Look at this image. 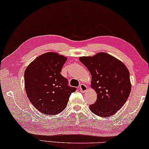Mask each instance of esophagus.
Masks as SVG:
<instances>
[{
  "mask_svg": "<svg viewBox=\"0 0 149 149\" xmlns=\"http://www.w3.org/2000/svg\"><path fill=\"white\" fill-rule=\"evenodd\" d=\"M79 90L83 93H85L87 90V87L85 84H80Z\"/></svg>",
  "mask_w": 149,
  "mask_h": 149,
  "instance_id": "obj_1",
  "label": "esophagus"
}]
</instances>
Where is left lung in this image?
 Masks as SVG:
<instances>
[{"mask_svg":"<svg viewBox=\"0 0 149 149\" xmlns=\"http://www.w3.org/2000/svg\"><path fill=\"white\" fill-rule=\"evenodd\" d=\"M79 59L90 72L91 87L97 94L95 103L89 105L90 111L102 117L114 115L125 103L131 93V84L126 65L105 52Z\"/></svg>","mask_w":149,"mask_h":149,"instance_id":"obj_1","label":"left lung"}]
</instances>
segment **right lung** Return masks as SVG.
<instances>
[{
  "label": "right lung",
  "instance_id": "obj_1",
  "mask_svg": "<svg viewBox=\"0 0 149 149\" xmlns=\"http://www.w3.org/2000/svg\"><path fill=\"white\" fill-rule=\"evenodd\" d=\"M67 58L56 52H47L37 57L24 72L27 96L34 107L46 115H57L65 109L75 87L68 85L60 74Z\"/></svg>",
  "mask_w": 149,
  "mask_h": 149
}]
</instances>
